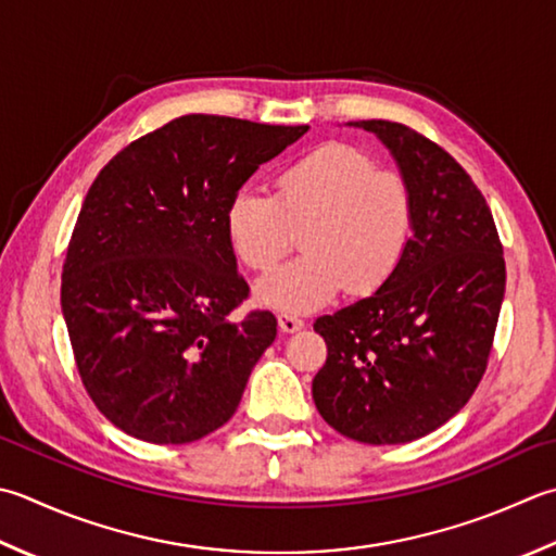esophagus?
<instances>
[{
    "mask_svg": "<svg viewBox=\"0 0 556 556\" xmlns=\"http://www.w3.org/2000/svg\"><path fill=\"white\" fill-rule=\"evenodd\" d=\"M277 320H279V330L287 334L299 332V330H303V325H306L301 318H296V315H289V313H281Z\"/></svg>",
    "mask_w": 556,
    "mask_h": 556,
    "instance_id": "esophagus-1",
    "label": "esophagus"
}]
</instances>
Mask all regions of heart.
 <instances>
[{"label": "heart", "mask_w": 556, "mask_h": 556, "mask_svg": "<svg viewBox=\"0 0 556 556\" xmlns=\"http://www.w3.org/2000/svg\"><path fill=\"white\" fill-rule=\"evenodd\" d=\"M306 253L255 285L267 308L308 313L344 287L366 296L393 279L415 231V200L407 182L350 144H325L279 178L277 198L241 188L226 206V236L243 265L275 267L303 228Z\"/></svg>", "instance_id": "heart-1"}]
</instances>
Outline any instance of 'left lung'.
Wrapping results in <instances>:
<instances>
[{
  "label": "left lung",
  "instance_id": "8db88e82",
  "mask_svg": "<svg viewBox=\"0 0 556 556\" xmlns=\"http://www.w3.org/2000/svg\"><path fill=\"white\" fill-rule=\"evenodd\" d=\"M346 125L390 151L415 200V231L388 285L315 320L328 358L313 400L346 439L407 443L458 415L484 376L506 291L504 248L482 192L448 151L388 119Z\"/></svg>",
  "mask_w": 556,
  "mask_h": 556
}]
</instances>
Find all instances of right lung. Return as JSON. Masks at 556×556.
<instances>
[{
	"label": "right lung",
	"mask_w": 556,
	"mask_h": 556,
	"mask_svg": "<svg viewBox=\"0 0 556 556\" xmlns=\"http://www.w3.org/2000/svg\"><path fill=\"white\" fill-rule=\"evenodd\" d=\"M306 132L182 115L125 147L86 192L62 269V315L86 393L129 437L190 443L233 417L277 318L231 320L248 285L226 206Z\"/></svg>",
	"instance_id": "1"
}]
</instances>
